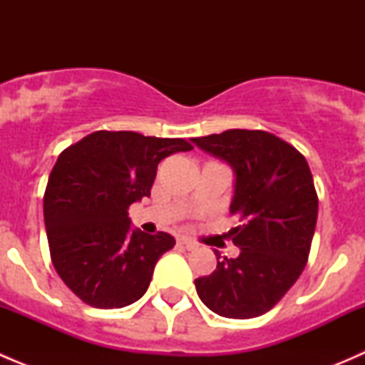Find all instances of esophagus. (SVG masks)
<instances>
[{
  "label": "esophagus",
  "instance_id": "obj_1",
  "mask_svg": "<svg viewBox=\"0 0 365 365\" xmlns=\"http://www.w3.org/2000/svg\"><path fill=\"white\" fill-rule=\"evenodd\" d=\"M178 245H182V247H185L187 251H194V249H197V244H196V242L189 240V238H180V240H178Z\"/></svg>",
  "mask_w": 365,
  "mask_h": 365
}]
</instances>
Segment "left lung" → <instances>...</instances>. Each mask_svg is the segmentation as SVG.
<instances>
[{
    "mask_svg": "<svg viewBox=\"0 0 365 365\" xmlns=\"http://www.w3.org/2000/svg\"><path fill=\"white\" fill-rule=\"evenodd\" d=\"M237 175L230 231L238 257L217 256L213 274L194 281L215 314L249 319L270 311L300 277L318 219V194L307 160L289 143L264 130L231 128L194 138Z\"/></svg>",
    "mask_w": 365,
    "mask_h": 365,
    "instance_id": "8db88e82",
    "label": "left lung"
}]
</instances>
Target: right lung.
Here are the masks:
<instances>
[{"instance_id":"obj_1","label":"right lung","mask_w":365,"mask_h":365,"mask_svg":"<svg viewBox=\"0 0 365 365\" xmlns=\"http://www.w3.org/2000/svg\"><path fill=\"white\" fill-rule=\"evenodd\" d=\"M185 139L97 130L58 157L43 194L51 261L84 304L120 309L138 302L175 238L130 230L128 206L150 196L162 159L189 152Z\"/></svg>"}]
</instances>
